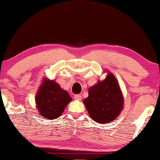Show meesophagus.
Returning a JSON list of instances; mask_svg holds the SVG:
<instances>
[{"label": "esophagus", "instance_id": "1", "mask_svg": "<svg viewBox=\"0 0 160 160\" xmlns=\"http://www.w3.org/2000/svg\"><path fill=\"white\" fill-rule=\"evenodd\" d=\"M74 98H75L76 100H82V95H74Z\"/></svg>", "mask_w": 160, "mask_h": 160}]
</instances>
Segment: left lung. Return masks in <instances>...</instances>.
I'll list each match as a JSON object with an SVG mask.
<instances>
[{
	"label": "left lung",
	"instance_id": "1",
	"mask_svg": "<svg viewBox=\"0 0 160 160\" xmlns=\"http://www.w3.org/2000/svg\"><path fill=\"white\" fill-rule=\"evenodd\" d=\"M94 121L110 123L120 113L123 106V98L117 81L108 73L102 82L89 89L88 98L83 100Z\"/></svg>",
	"mask_w": 160,
	"mask_h": 160
}]
</instances>
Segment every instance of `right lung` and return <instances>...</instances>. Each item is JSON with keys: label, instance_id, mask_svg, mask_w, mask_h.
<instances>
[{"label": "right lung", "instance_id": "right-lung-1", "mask_svg": "<svg viewBox=\"0 0 160 160\" xmlns=\"http://www.w3.org/2000/svg\"><path fill=\"white\" fill-rule=\"evenodd\" d=\"M71 98L54 81L45 80L36 97L37 108L42 117L54 119L60 117Z\"/></svg>", "mask_w": 160, "mask_h": 160}]
</instances>
